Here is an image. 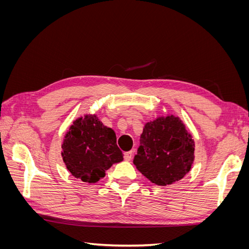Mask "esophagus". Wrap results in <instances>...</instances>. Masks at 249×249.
Returning <instances> with one entry per match:
<instances>
[{
  "label": "esophagus",
  "mask_w": 249,
  "mask_h": 249,
  "mask_svg": "<svg viewBox=\"0 0 249 249\" xmlns=\"http://www.w3.org/2000/svg\"><path fill=\"white\" fill-rule=\"evenodd\" d=\"M124 160H125V161H131L132 157H133V153H132V150H131V152H126V153H124Z\"/></svg>",
  "instance_id": "esophagus-1"
}]
</instances>
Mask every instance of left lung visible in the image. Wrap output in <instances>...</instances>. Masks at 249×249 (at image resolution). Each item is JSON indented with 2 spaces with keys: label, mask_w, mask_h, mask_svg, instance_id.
I'll return each instance as SVG.
<instances>
[{
  "label": "left lung",
  "mask_w": 249,
  "mask_h": 249,
  "mask_svg": "<svg viewBox=\"0 0 249 249\" xmlns=\"http://www.w3.org/2000/svg\"><path fill=\"white\" fill-rule=\"evenodd\" d=\"M193 160L192 136L178 117L170 115L144 125L133 162L150 182L166 186L183 178Z\"/></svg>",
  "instance_id": "left-lung-1"
}]
</instances>
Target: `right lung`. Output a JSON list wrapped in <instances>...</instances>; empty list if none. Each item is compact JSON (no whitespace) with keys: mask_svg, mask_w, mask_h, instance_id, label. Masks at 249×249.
<instances>
[{"mask_svg":"<svg viewBox=\"0 0 249 249\" xmlns=\"http://www.w3.org/2000/svg\"><path fill=\"white\" fill-rule=\"evenodd\" d=\"M62 157L71 175L85 183H95L114 163L124 160L116 135L96 115L78 118L65 135Z\"/></svg>","mask_w":249,"mask_h":249,"instance_id":"add662e5","label":"right lung"}]
</instances>
